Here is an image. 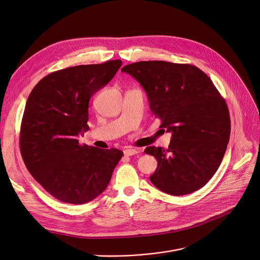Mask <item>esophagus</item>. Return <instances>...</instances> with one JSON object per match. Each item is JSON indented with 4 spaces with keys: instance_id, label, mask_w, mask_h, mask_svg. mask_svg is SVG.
<instances>
[{
    "instance_id": "obj_1",
    "label": "esophagus",
    "mask_w": 260,
    "mask_h": 260,
    "mask_svg": "<svg viewBox=\"0 0 260 260\" xmlns=\"http://www.w3.org/2000/svg\"><path fill=\"white\" fill-rule=\"evenodd\" d=\"M124 154L125 155H134V154H137L138 153V150L137 149H134L132 147H126L124 150H123Z\"/></svg>"
}]
</instances>
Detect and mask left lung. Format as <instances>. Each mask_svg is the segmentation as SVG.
I'll return each mask as SVG.
<instances>
[{
    "label": "left lung",
    "instance_id": "1",
    "mask_svg": "<svg viewBox=\"0 0 260 260\" xmlns=\"http://www.w3.org/2000/svg\"><path fill=\"white\" fill-rule=\"evenodd\" d=\"M145 90L160 127L172 133L168 149L148 146L157 167L149 177L164 193L191 194L214 176L230 137L227 105L211 80L198 67L166 61L125 65Z\"/></svg>",
    "mask_w": 260,
    "mask_h": 260
}]
</instances>
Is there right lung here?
Here are the masks:
<instances>
[{
	"label": "right lung",
	"instance_id": "add662e5",
	"mask_svg": "<svg viewBox=\"0 0 260 260\" xmlns=\"http://www.w3.org/2000/svg\"><path fill=\"white\" fill-rule=\"evenodd\" d=\"M121 64L112 60L58 70L40 80L28 98L20 153L31 175L62 202L84 204L100 196L123 155L116 148L81 145L78 140L89 129L90 99Z\"/></svg>",
	"mask_w": 260,
	"mask_h": 260
}]
</instances>
